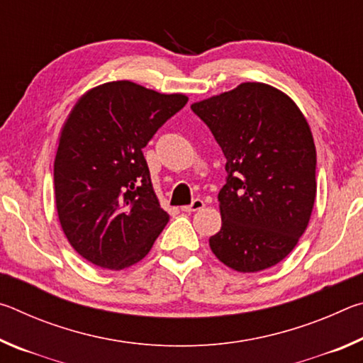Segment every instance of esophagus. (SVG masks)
Instances as JSON below:
<instances>
[{"mask_svg": "<svg viewBox=\"0 0 363 363\" xmlns=\"http://www.w3.org/2000/svg\"><path fill=\"white\" fill-rule=\"evenodd\" d=\"M203 206H205V201H203V200L195 199L190 205L181 206V211H184V213H192V211H199V210H201V208H203Z\"/></svg>", "mask_w": 363, "mask_h": 363, "instance_id": "1", "label": "esophagus"}]
</instances>
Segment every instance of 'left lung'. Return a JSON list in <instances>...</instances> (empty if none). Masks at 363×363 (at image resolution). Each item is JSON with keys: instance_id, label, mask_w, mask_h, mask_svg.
<instances>
[{"instance_id": "1", "label": "left lung", "mask_w": 363, "mask_h": 363, "mask_svg": "<svg viewBox=\"0 0 363 363\" xmlns=\"http://www.w3.org/2000/svg\"><path fill=\"white\" fill-rule=\"evenodd\" d=\"M225 157L223 225L210 238L218 259L253 274L291 253L311 220L317 153L309 123L290 96L266 83L194 102Z\"/></svg>"}]
</instances>
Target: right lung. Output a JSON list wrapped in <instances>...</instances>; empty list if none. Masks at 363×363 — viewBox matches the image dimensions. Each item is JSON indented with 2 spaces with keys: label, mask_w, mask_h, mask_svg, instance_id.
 I'll return each mask as SVG.
<instances>
[{
  "label": "right lung",
  "mask_w": 363,
  "mask_h": 363,
  "mask_svg": "<svg viewBox=\"0 0 363 363\" xmlns=\"http://www.w3.org/2000/svg\"><path fill=\"white\" fill-rule=\"evenodd\" d=\"M187 101L121 79L86 91L72 108L54 160V194L60 227L86 261L121 270L149 255L169 214L143 149Z\"/></svg>",
  "instance_id": "1"
}]
</instances>
